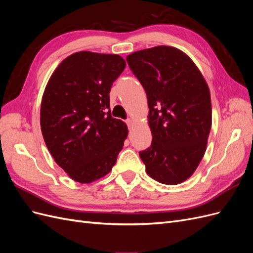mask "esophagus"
<instances>
[{
  "instance_id": "esophagus-1",
  "label": "esophagus",
  "mask_w": 253,
  "mask_h": 253,
  "mask_svg": "<svg viewBox=\"0 0 253 253\" xmlns=\"http://www.w3.org/2000/svg\"><path fill=\"white\" fill-rule=\"evenodd\" d=\"M126 124L128 126H132L134 124V120L132 118H128V119H126Z\"/></svg>"
}]
</instances>
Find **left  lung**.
Listing matches in <instances>:
<instances>
[{
  "label": "left lung",
  "instance_id": "8db88e82",
  "mask_svg": "<svg viewBox=\"0 0 253 253\" xmlns=\"http://www.w3.org/2000/svg\"><path fill=\"white\" fill-rule=\"evenodd\" d=\"M147 93L152 143L139 156L165 185L190 178L203 159L212 125L210 89L187 53L160 45L126 57Z\"/></svg>",
  "mask_w": 253,
  "mask_h": 253
}]
</instances>
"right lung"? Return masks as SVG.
I'll list each match as a JSON object with an SVG mask.
<instances>
[{
    "label": "right lung",
    "instance_id": "1",
    "mask_svg": "<svg viewBox=\"0 0 253 253\" xmlns=\"http://www.w3.org/2000/svg\"><path fill=\"white\" fill-rule=\"evenodd\" d=\"M125 67L118 55L78 51L58 65L44 89L45 144L76 181L90 183L110 173L124 148L127 126L112 117L110 91Z\"/></svg>",
    "mask_w": 253,
    "mask_h": 253
}]
</instances>
